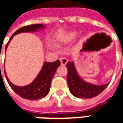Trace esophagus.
I'll list each match as a JSON object with an SVG mask.
<instances>
[{"instance_id":"esophagus-1","label":"esophagus","mask_w":123,"mask_h":123,"mask_svg":"<svg viewBox=\"0 0 123 123\" xmlns=\"http://www.w3.org/2000/svg\"><path fill=\"white\" fill-rule=\"evenodd\" d=\"M60 61H61V64L62 65H66L67 63V62H68V59L67 58H65V57H62L60 59Z\"/></svg>"}]
</instances>
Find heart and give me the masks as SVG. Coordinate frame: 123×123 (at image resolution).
Here are the masks:
<instances>
[{"mask_svg":"<svg viewBox=\"0 0 123 123\" xmlns=\"http://www.w3.org/2000/svg\"><path fill=\"white\" fill-rule=\"evenodd\" d=\"M76 35H77V33L76 32H75V31L70 32V33H68L67 36H66V37H65V40L66 41L73 40L74 39L76 38Z\"/></svg>","mask_w":123,"mask_h":123,"instance_id":"obj_1","label":"heart"}]
</instances>
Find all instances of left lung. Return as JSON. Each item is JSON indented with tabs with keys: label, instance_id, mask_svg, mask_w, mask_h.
Instances as JSON below:
<instances>
[{
	"label": "left lung",
	"instance_id": "1",
	"mask_svg": "<svg viewBox=\"0 0 123 123\" xmlns=\"http://www.w3.org/2000/svg\"><path fill=\"white\" fill-rule=\"evenodd\" d=\"M67 68L68 70L67 82L68 88L70 93L76 98L89 99L95 97L102 92L109 84L95 85L84 81L78 74L73 61L68 62Z\"/></svg>",
	"mask_w": 123,
	"mask_h": 123
}]
</instances>
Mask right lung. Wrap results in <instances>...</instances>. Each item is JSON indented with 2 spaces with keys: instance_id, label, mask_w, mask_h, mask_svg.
Masks as SVG:
<instances>
[{
  "instance_id": "1",
  "label": "right lung",
  "mask_w": 123,
  "mask_h": 123,
  "mask_svg": "<svg viewBox=\"0 0 123 123\" xmlns=\"http://www.w3.org/2000/svg\"><path fill=\"white\" fill-rule=\"evenodd\" d=\"M45 28V26L43 24H32L20 28L10 38L9 41L7 43L5 47V51H6L10 41L12 40V39L15 35L20 33L37 31L39 30ZM60 65L61 62L59 60H57L54 62H44L41 70L38 74L37 76L35 78V80L31 84L25 86H18L13 84L7 77L5 70L4 73L8 84L14 92L23 98L28 99L29 100H36L41 98H45L48 94L50 90L52 78H53L57 68Z\"/></svg>"
}]
</instances>
